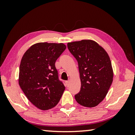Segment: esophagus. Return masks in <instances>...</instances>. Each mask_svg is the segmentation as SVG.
Wrapping results in <instances>:
<instances>
[{
    "instance_id": "34e87169",
    "label": "esophagus",
    "mask_w": 135,
    "mask_h": 135,
    "mask_svg": "<svg viewBox=\"0 0 135 135\" xmlns=\"http://www.w3.org/2000/svg\"><path fill=\"white\" fill-rule=\"evenodd\" d=\"M65 83H66V86H68V85H69V80H67V81H66Z\"/></svg>"
}]
</instances>
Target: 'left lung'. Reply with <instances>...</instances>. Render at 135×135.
Masks as SVG:
<instances>
[{
  "instance_id": "8db88e82",
  "label": "left lung",
  "mask_w": 135,
  "mask_h": 135,
  "mask_svg": "<svg viewBox=\"0 0 135 135\" xmlns=\"http://www.w3.org/2000/svg\"><path fill=\"white\" fill-rule=\"evenodd\" d=\"M68 48L78 62L80 73L81 88L75 100L85 107L97 106L106 97L113 80L109 56L91 40L69 42Z\"/></svg>"
}]
</instances>
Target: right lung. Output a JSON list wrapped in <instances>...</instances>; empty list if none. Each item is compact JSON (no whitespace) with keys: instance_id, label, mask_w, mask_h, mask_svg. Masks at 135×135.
I'll return each instance as SVG.
<instances>
[{"instance_id":"1","label":"right lung","mask_w":135,"mask_h":135,"mask_svg":"<svg viewBox=\"0 0 135 135\" xmlns=\"http://www.w3.org/2000/svg\"><path fill=\"white\" fill-rule=\"evenodd\" d=\"M66 49L62 43L40 42L31 46L22 57L19 85L29 101L40 109L54 108L65 90L55 62Z\"/></svg>"}]
</instances>
